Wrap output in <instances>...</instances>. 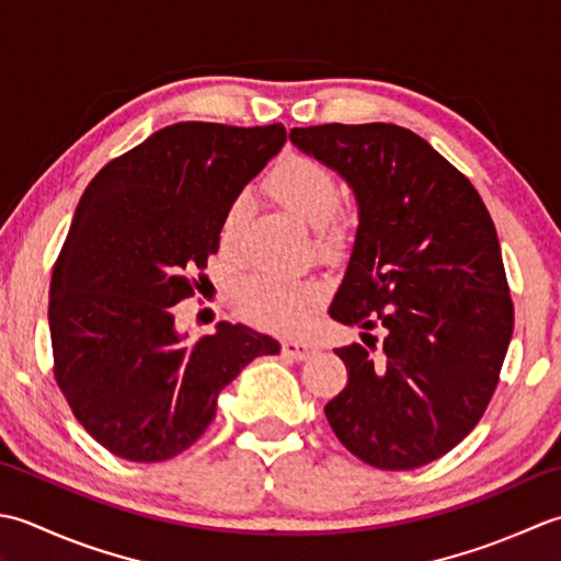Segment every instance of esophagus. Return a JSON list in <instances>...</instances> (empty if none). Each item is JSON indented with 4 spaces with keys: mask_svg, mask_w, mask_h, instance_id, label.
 Segmentation results:
<instances>
[{
    "mask_svg": "<svg viewBox=\"0 0 561 561\" xmlns=\"http://www.w3.org/2000/svg\"><path fill=\"white\" fill-rule=\"evenodd\" d=\"M314 353L312 344H300V341H285L283 356L290 360H307Z\"/></svg>",
    "mask_w": 561,
    "mask_h": 561,
    "instance_id": "obj_1",
    "label": "esophagus"
}]
</instances>
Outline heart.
<instances>
[{"label": "heart", "instance_id": "b5f03b06", "mask_svg": "<svg viewBox=\"0 0 561 561\" xmlns=\"http://www.w3.org/2000/svg\"><path fill=\"white\" fill-rule=\"evenodd\" d=\"M266 188L285 210L314 227V247L322 254L336 251L346 239V217L339 213V186L329 167L307 154L290 152L280 157L266 174ZM251 220V196L237 193L227 203L217 242L225 254L242 249L247 225ZM319 297V285L293 280L273 273H259L239 285V310L264 329L295 334L307 324L310 307Z\"/></svg>", "mask_w": 561, "mask_h": 561}]
</instances>
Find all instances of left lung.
Returning <instances> with one entry per match:
<instances>
[{"label":"left lung","instance_id":"8db88e82","mask_svg":"<svg viewBox=\"0 0 561 561\" xmlns=\"http://www.w3.org/2000/svg\"><path fill=\"white\" fill-rule=\"evenodd\" d=\"M290 140L358 203L331 319L387 329L377 358L375 344L336 348L348 382L324 407L329 426L377 470L428 465L479 424L511 344L496 227L470 179L399 125H312Z\"/></svg>","mask_w":561,"mask_h":561}]
</instances>
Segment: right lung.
<instances>
[{"label":"right lung","instance_id":"obj_1","mask_svg":"<svg viewBox=\"0 0 561 561\" xmlns=\"http://www.w3.org/2000/svg\"><path fill=\"white\" fill-rule=\"evenodd\" d=\"M283 142L280 123H174L87 186L53 268V370L79 424L113 455L162 462L184 453L244 365L280 351L230 322L191 341L174 305L203 283L227 203Z\"/></svg>","mask_w":561,"mask_h":561}]
</instances>
